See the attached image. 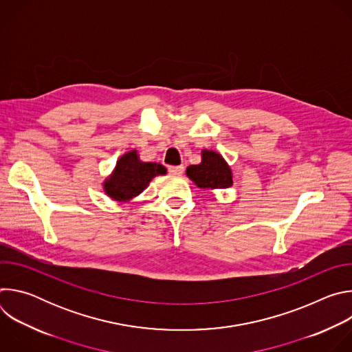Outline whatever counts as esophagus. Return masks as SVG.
<instances>
[{
	"instance_id": "1",
	"label": "esophagus",
	"mask_w": 352,
	"mask_h": 352,
	"mask_svg": "<svg viewBox=\"0 0 352 352\" xmlns=\"http://www.w3.org/2000/svg\"><path fill=\"white\" fill-rule=\"evenodd\" d=\"M168 171L173 175H182L184 174V166H170Z\"/></svg>"
}]
</instances>
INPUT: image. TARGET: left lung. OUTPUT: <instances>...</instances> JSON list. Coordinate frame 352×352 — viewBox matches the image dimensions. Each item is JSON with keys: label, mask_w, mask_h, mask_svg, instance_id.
Returning a JSON list of instances; mask_svg holds the SVG:
<instances>
[{"label": "left lung", "mask_w": 352, "mask_h": 352, "mask_svg": "<svg viewBox=\"0 0 352 352\" xmlns=\"http://www.w3.org/2000/svg\"><path fill=\"white\" fill-rule=\"evenodd\" d=\"M188 178L202 189H226L232 185V170L214 150L204 148L202 162L186 168Z\"/></svg>", "instance_id": "obj_1"}]
</instances>
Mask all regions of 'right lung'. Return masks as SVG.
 Here are the masks:
<instances>
[{
  "instance_id": "add662e5",
  "label": "right lung",
  "mask_w": 352,
  "mask_h": 352,
  "mask_svg": "<svg viewBox=\"0 0 352 352\" xmlns=\"http://www.w3.org/2000/svg\"><path fill=\"white\" fill-rule=\"evenodd\" d=\"M166 174L164 166L142 162L138 150L133 148L118 159L113 173L104 179L103 189L116 202L128 204L140 195L155 177Z\"/></svg>"
}]
</instances>
